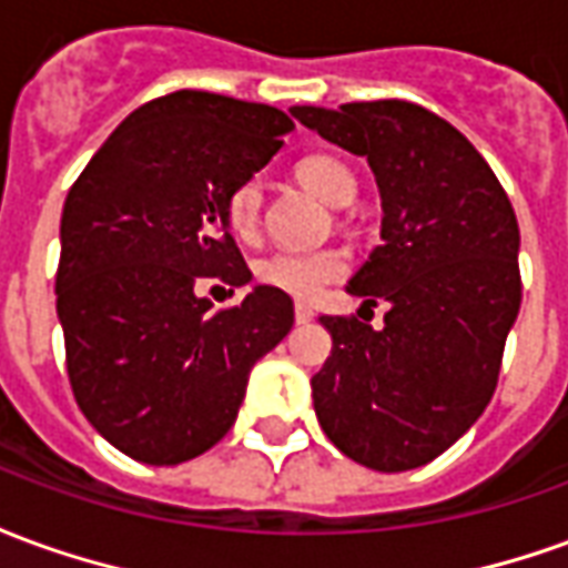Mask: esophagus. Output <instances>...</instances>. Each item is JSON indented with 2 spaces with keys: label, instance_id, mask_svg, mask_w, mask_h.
<instances>
[{
  "label": "esophagus",
  "instance_id": "34e87169",
  "mask_svg": "<svg viewBox=\"0 0 568 568\" xmlns=\"http://www.w3.org/2000/svg\"><path fill=\"white\" fill-rule=\"evenodd\" d=\"M313 316H316V313H313V307H310V304H304V301H297V304H295V320L304 325V322H310Z\"/></svg>",
  "mask_w": 568,
  "mask_h": 568
}]
</instances>
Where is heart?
<instances>
[{"instance_id":"1","label":"heart","mask_w":568,"mask_h":568,"mask_svg":"<svg viewBox=\"0 0 568 568\" xmlns=\"http://www.w3.org/2000/svg\"><path fill=\"white\" fill-rule=\"evenodd\" d=\"M297 182L325 200L328 206H344L356 191V179L344 163L328 154H313L297 163ZM227 224L236 236H252L261 222V185L255 179H246L227 194L224 206ZM346 273L344 252L337 248H276L267 258L255 264V276L264 285H273L285 295L313 297L322 285L332 283Z\"/></svg>"}]
</instances>
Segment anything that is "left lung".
<instances>
[{
    "label": "left lung",
    "instance_id": "obj_1",
    "mask_svg": "<svg viewBox=\"0 0 568 568\" xmlns=\"http://www.w3.org/2000/svg\"><path fill=\"white\" fill-rule=\"evenodd\" d=\"M322 140L368 158L383 243L349 280L383 328L322 316L332 356L310 381L322 432L377 471L432 463L484 414L520 310V231L489 163L444 118L405 100L295 105Z\"/></svg>",
    "mask_w": 568,
    "mask_h": 568
}]
</instances>
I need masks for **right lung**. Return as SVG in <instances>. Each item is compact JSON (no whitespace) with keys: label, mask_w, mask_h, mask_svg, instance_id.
I'll list each match as a JSON object with an SVG mask.
<instances>
[{"label":"right lung","mask_w":568,"mask_h":568,"mask_svg":"<svg viewBox=\"0 0 568 568\" xmlns=\"http://www.w3.org/2000/svg\"><path fill=\"white\" fill-rule=\"evenodd\" d=\"M295 121L264 103L175 91L130 112L69 187L57 316L81 414L145 465H179L234 426L248 371L292 332V297L255 285L236 307L206 283L252 280L227 194Z\"/></svg>","instance_id":"obj_1"}]
</instances>
